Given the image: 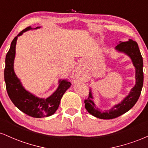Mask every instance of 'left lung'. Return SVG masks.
Masks as SVG:
<instances>
[{
	"label": "left lung",
	"mask_w": 148,
	"mask_h": 148,
	"mask_svg": "<svg viewBox=\"0 0 148 148\" xmlns=\"http://www.w3.org/2000/svg\"><path fill=\"white\" fill-rule=\"evenodd\" d=\"M115 49L119 51L127 53L132 60L136 68V85L132 89L130 95L126 97L121 103L115 105L109 111H100L99 108H97L92 101L91 92H90L89 97L84 100L86 109L93 116L100 119L109 120L116 118L130 111L138 101L143 85V62L137 42L132 40L127 42H120L116 46Z\"/></svg>",
	"instance_id": "8db88e82"
}]
</instances>
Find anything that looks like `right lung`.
<instances>
[{"instance_id": "right-lung-1", "label": "right lung", "mask_w": 148, "mask_h": 148, "mask_svg": "<svg viewBox=\"0 0 148 148\" xmlns=\"http://www.w3.org/2000/svg\"><path fill=\"white\" fill-rule=\"evenodd\" d=\"M37 28L39 27L36 28ZM30 29H32L30 26L21 30L12 42L5 58L4 78L8 96L15 106L23 113L33 118H44L50 116L57 111L61 98L72 84L65 80L60 81V84L56 91L47 99L37 97L23 88L19 79H18L14 72L13 64L17 37Z\"/></svg>"}]
</instances>
